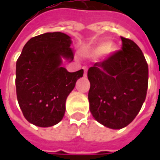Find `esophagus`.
I'll return each mask as SVG.
<instances>
[{
  "label": "esophagus",
  "mask_w": 160,
  "mask_h": 160,
  "mask_svg": "<svg viewBox=\"0 0 160 160\" xmlns=\"http://www.w3.org/2000/svg\"><path fill=\"white\" fill-rule=\"evenodd\" d=\"M83 69L84 70V77H86V75H87V68H86V67H83Z\"/></svg>",
  "instance_id": "1"
}]
</instances>
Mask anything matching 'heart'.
Returning <instances> with one entry per match:
<instances>
[{"instance_id": "heart-1", "label": "heart", "mask_w": 160, "mask_h": 160, "mask_svg": "<svg viewBox=\"0 0 160 160\" xmlns=\"http://www.w3.org/2000/svg\"><path fill=\"white\" fill-rule=\"evenodd\" d=\"M110 47H111V45H110V43H109V42H102V43H101L99 46L97 47V49H96V52L103 53V52H107V51H108V50H112V49H113V47H112V48H110Z\"/></svg>"}]
</instances>
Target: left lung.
Returning <instances> with one entry per match:
<instances>
[{
  "mask_svg": "<svg viewBox=\"0 0 160 160\" xmlns=\"http://www.w3.org/2000/svg\"><path fill=\"white\" fill-rule=\"evenodd\" d=\"M122 47L88 69L90 111L103 126L121 129L139 113L147 94L149 68L142 50L121 36Z\"/></svg>",
  "mask_w": 160,
  "mask_h": 160,
  "instance_id": "obj_1",
  "label": "left lung"
}]
</instances>
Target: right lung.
I'll use <instances>...</instances> for the list:
<instances>
[{
	"instance_id": "1",
	"label": "right lung",
	"mask_w": 160,
	"mask_h": 160,
	"mask_svg": "<svg viewBox=\"0 0 160 160\" xmlns=\"http://www.w3.org/2000/svg\"><path fill=\"white\" fill-rule=\"evenodd\" d=\"M70 37L60 32L45 33L28 41L16 64L17 99L26 119L41 127L63 118L67 97L83 70L70 73L61 57L74 59Z\"/></svg>"
}]
</instances>
